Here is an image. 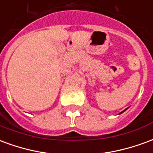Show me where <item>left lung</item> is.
<instances>
[{
    "label": "left lung",
    "instance_id": "obj_1",
    "mask_svg": "<svg viewBox=\"0 0 153 153\" xmlns=\"http://www.w3.org/2000/svg\"><path fill=\"white\" fill-rule=\"evenodd\" d=\"M125 110H126V109H125ZM122 111V112L120 113V114H121V113H123V112H124V111Z\"/></svg>",
    "mask_w": 153,
    "mask_h": 153
}]
</instances>
